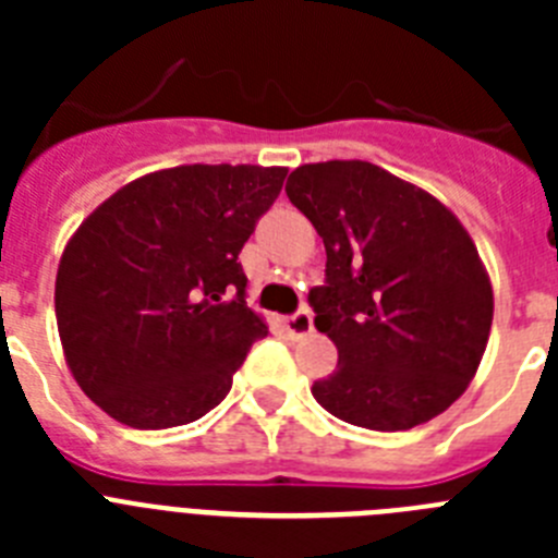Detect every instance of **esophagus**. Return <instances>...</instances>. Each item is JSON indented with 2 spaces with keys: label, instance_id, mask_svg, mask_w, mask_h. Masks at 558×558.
Here are the masks:
<instances>
[{
  "label": "esophagus",
  "instance_id": "obj_1",
  "mask_svg": "<svg viewBox=\"0 0 558 558\" xmlns=\"http://www.w3.org/2000/svg\"><path fill=\"white\" fill-rule=\"evenodd\" d=\"M284 329H288V335H295V338L313 332V315H310V310H299L295 315H288L284 318Z\"/></svg>",
  "mask_w": 558,
  "mask_h": 558
}]
</instances>
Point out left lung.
Returning a JSON list of instances; mask_svg holds the SVG:
<instances>
[{
    "label": "left lung",
    "instance_id": "8db88e82",
    "mask_svg": "<svg viewBox=\"0 0 558 558\" xmlns=\"http://www.w3.org/2000/svg\"><path fill=\"white\" fill-rule=\"evenodd\" d=\"M290 204L327 248L310 290L338 366L313 397L368 430L425 425L466 391L489 343L495 293L470 231L436 195L372 161L290 172Z\"/></svg>",
    "mask_w": 558,
    "mask_h": 558
}]
</instances>
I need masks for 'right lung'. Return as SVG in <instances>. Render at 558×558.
<instances>
[{"label":"right lung","mask_w":558,"mask_h":558,"mask_svg":"<svg viewBox=\"0 0 558 558\" xmlns=\"http://www.w3.org/2000/svg\"><path fill=\"white\" fill-rule=\"evenodd\" d=\"M288 167L181 165L102 201L61 254L63 357L97 408L136 430L195 422L223 402L263 315L236 256ZM238 290V299L230 293Z\"/></svg>","instance_id":"right-lung-1"}]
</instances>
